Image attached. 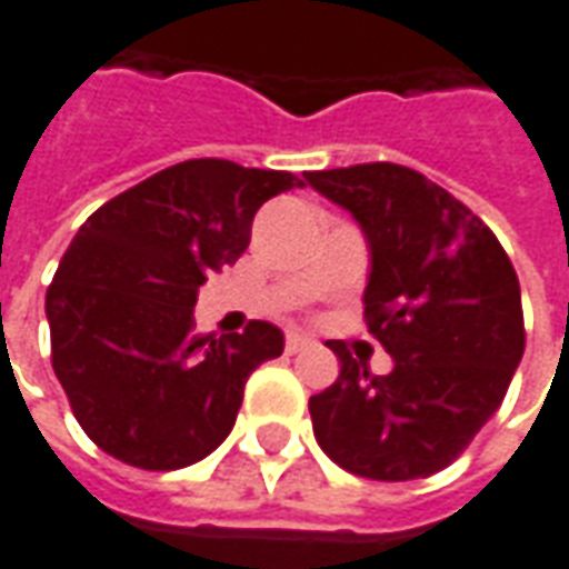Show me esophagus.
<instances>
[{"label": "esophagus", "instance_id": "34e87169", "mask_svg": "<svg viewBox=\"0 0 569 569\" xmlns=\"http://www.w3.org/2000/svg\"><path fill=\"white\" fill-rule=\"evenodd\" d=\"M311 346H315V339H311V336H305V333L286 336V351H289V355H296V351L301 349H311Z\"/></svg>", "mask_w": 569, "mask_h": 569}]
</instances>
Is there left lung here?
Segmentation results:
<instances>
[{"label": "left lung", "mask_w": 569, "mask_h": 569, "mask_svg": "<svg viewBox=\"0 0 569 569\" xmlns=\"http://www.w3.org/2000/svg\"><path fill=\"white\" fill-rule=\"evenodd\" d=\"M358 220L370 252L367 330L396 361L373 377L330 342L339 380L311 396L317 446L367 479L405 482L455 461L523 358V308L496 233L423 173L377 161L305 177Z\"/></svg>", "instance_id": "left-lung-1"}]
</instances>
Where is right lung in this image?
Segmentation results:
<instances>
[{
    "label": "right lung",
    "instance_id": "add662e5",
    "mask_svg": "<svg viewBox=\"0 0 569 569\" xmlns=\"http://www.w3.org/2000/svg\"><path fill=\"white\" fill-rule=\"evenodd\" d=\"M289 171L192 158L114 196L77 230L46 292L52 367L83 432L142 470H180L230 436L254 367L283 355V333H196L192 308L211 270L249 249L254 211Z\"/></svg>",
    "mask_w": 569,
    "mask_h": 569
}]
</instances>
